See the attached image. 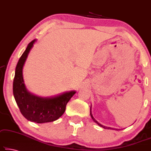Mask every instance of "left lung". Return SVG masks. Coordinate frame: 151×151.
Wrapping results in <instances>:
<instances>
[{"label": "left lung", "instance_id": "8db88e82", "mask_svg": "<svg viewBox=\"0 0 151 151\" xmlns=\"http://www.w3.org/2000/svg\"><path fill=\"white\" fill-rule=\"evenodd\" d=\"M90 114H91V118H92V119L93 120V121L95 122V123H97L98 125L99 126H100V127H103V128H104V129H114V130H119V129H113V128H111V127H106V126H104V125H102L101 124H100L99 122H97V121H96V120L95 119V118L93 117V114H92V111H91V109H90Z\"/></svg>", "mask_w": 151, "mask_h": 151}]
</instances>
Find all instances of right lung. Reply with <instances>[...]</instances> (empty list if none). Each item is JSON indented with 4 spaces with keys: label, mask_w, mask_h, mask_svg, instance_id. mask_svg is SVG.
<instances>
[{
    "label": "right lung",
    "mask_w": 151,
    "mask_h": 151,
    "mask_svg": "<svg viewBox=\"0 0 151 151\" xmlns=\"http://www.w3.org/2000/svg\"><path fill=\"white\" fill-rule=\"evenodd\" d=\"M37 39H34L28 43L17 62L13 83V93L22 114L28 121L37 123H50L58 119L64 114L67 104L76 91H67L52 97H42L27 90L23 78V67Z\"/></svg>",
    "instance_id": "right-lung-1"
}]
</instances>
